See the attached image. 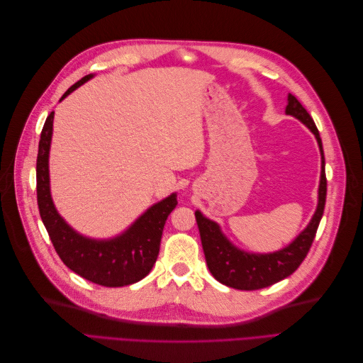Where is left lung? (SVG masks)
<instances>
[{"instance_id":"1","label":"left lung","mask_w":363,"mask_h":363,"mask_svg":"<svg viewBox=\"0 0 363 363\" xmlns=\"http://www.w3.org/2000/svg\"><path fill=\"white\" fill-rule=\"evenodd\" d=\"M284 113L298 119L301 124L309 128L318 142V148H320L321 175L320 186H318V204L315 213L306 228H303L286 247L272 252H252L236 247L223 232L221 225L213 219L204 216L201 211H195L208 271L212 272V276L219 283L230 288L255 291L271 286V284L289 277L307 256V251H309L313 242L318 225H320L324 213L327 180L320 131H318L311 115L307 113L306 108L292 94H288V104L284 108Z\"/></svg>"}]
</instances>
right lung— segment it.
I'll return each mask as SVG.
<instances>
[{"instance_id":"right-lung-1","label":"right lung","mask_w":363,"mask_h":363,"mask_svg":"<svg viewBox=\"0 0 363 363\" xmlns=\"http://www.w3.org/2000/svg\"><path fill=\"white\" fill-rule=\"evenodd\" d=\"M94 77V74L83 77L63 94L60 101ZM52 123L54 112L47 118L40 133L36 180L42 223L59 257L71 271L101 286L119 288L142 280L157 260L163 227L168 215L177 206V194L172 192L167 199L150 206L124 232L112 238H91L77 232L59 213L51 196L50 150Z\"/></svg>"}]
</instances>
